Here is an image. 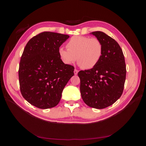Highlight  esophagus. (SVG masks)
<instances>
[{"label": "esophagus", "mask_w": 146, "mask_h": 146, "mask_svg": "<svg viewBox=\"0 0 146 146\" xmlns=\"http://www.w3.org/2000/svg\"><path fill=\"white\" fill-rule=\"evenodd\" d=\"M74 74H75V75H77V73H78V70H77V69H75L74 71Z\"/></svg>", "instance_id": "obj_1"}]
</instances>
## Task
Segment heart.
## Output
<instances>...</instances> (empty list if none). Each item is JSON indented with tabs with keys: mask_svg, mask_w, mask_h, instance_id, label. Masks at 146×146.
Returning <instances> with one entry per match:
<instances>
[{
	"mask_svg": "<svg viewBox=\"0 0 146 146\" xmlns=\"http://www.w3.org/2000/svg\"><path fill=\"white\" fill-rule=\"evenodd\" d=\"M67 49L60 47V59L66 65H71L76 59L83 69H90L99 62L102 56V44L98 38L74 36L67 43Z\"/></svg>",
	"mask_w": 146,
	"mask_h": 146,
	"instance_id": "obj_1",
	"label": "heart"
}]
</instances>
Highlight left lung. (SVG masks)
<instances>
[{
	"label": "left lung",
	"mask_w": 146,
	"mask_h": 146,
	"mask_svg": "<svg viewBox=\"0 0 146 146\" xmlns=\"http://www.w3.org/2000/svg\"><path fill=\"white\" fill-rule=\"evenodd\" d=\"M91 34L102 42L103 54L97 66L78 72L80 90L87 106L104 109L112 105L123 92L126 77L125 59L121 47L114 38L101 31Z\"/></svg>",
	"instance_id": "8db88e82"
}]
</instances>
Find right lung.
<instances>
[{
    "label": "right lung",
    "mask_w": 146,
    "mask_h": 146,
    "mask_svg": "<svg viewBox=\"0 0 146 146\" xmlns=\"http://www.w3.org/2000/svg\"><path fill=\"white\" fill-rule=\"evenodd\" d=\"M69 36L43 32L25 46L19 69L20 90L23 98L39 109L56 106L64 87L74 75V67L60 59L58 50Z\"/></svg>",
    "instance_id": "add662e5"
}]
</instances>
